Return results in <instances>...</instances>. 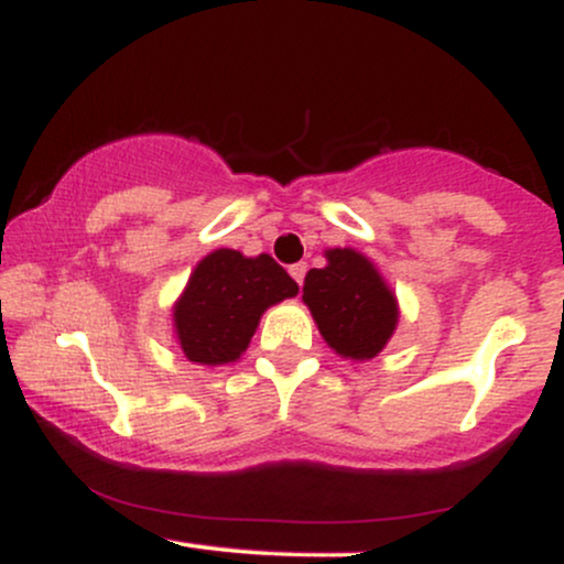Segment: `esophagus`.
Returning a JSON list of instances; mask_svg holds the SVG:
<instances>
[{"label": "esophagus", "mask_w": 564, "mask_h": 564, "mask_svg": "<svg viewBox=\"0 0 564 564\" xmlns=\"http://www.w3.org/2000/svg\"><path fill=\"white\" fill-rule=\"evenodd\" d=\"M289 273H291V278H294V281L300 283V286H302V281H304V273H307V264H304V262H296V264H291V268H289Z\"/></svg>", "instance_id": "1"}]
</instances>
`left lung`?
<instances>
[{"mask_svg":"<svg viewBox=\"0 0 564 564\" xmlns=\"http://www.w3.org/2000/svg\"><path fill=\"white\" fill-rule=\"evenodd\" d=\"M326 268L304 275L302 300L336 355L377 358L398 326V300L368 257L355 249H328Z\"/></svg>","mask_w":564,"mask_h":564,"instance_id":"left-lung-1","label":"left lung"}]
</instances>
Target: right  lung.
Returning <instances> with one entry per match:
<instances>
[{
    "instance_id": "right-lung-1",
    "label": "right lung",
    "mask_w": 564,
    "mask_h": 564,
    "mask_svg": "<svg viewBox=\"0 0 564 564\" xmlns=\"http://www.w3.org/2000/svg\"><path fill=\"white\" fill-rule=\"evenodd\" d=\"M296 291L294 278L270 254L243 257L232 249L206 254L174 302V334L185 358L200 366L238 360L264 310Z\"/></svg>"
}]
</instances>
